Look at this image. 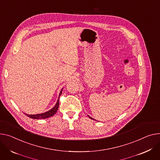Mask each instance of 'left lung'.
Masks as SVG:
<instances>
[{"mask_svg": "<svg viewBox=\"0 0 160 160\" xmlns=\"http://www.w3.org/2000/svg\"><path fill=\"white\" fill-rule=\"evenodd\" d=\"M88 117H89V118H90V119H92V120H95V119H92V118H91V117H90V116H89V115H88Z\"/></svg>", "mask_w": 160, "mask_h": 160, "instance_id": "1", "label": "left lung"}]
</instances>
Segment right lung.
<instances>
[{
    "mask_svg": "<svg viewBox=\"0 0 160 160\" xmlns=\"http://www.w3.org/2000/svg\"><path fill=\"white\" fill-rule=\"evenodd\" d=\"M62 89H63V88L61 89V91L60 92L59 96L62 94ZM59 99H58L57 101V103H56L55 105L52 109H50V110H48V111H47L46 112L41 113H38V114H34V115H29V114H27V113H25V114L27 116H28V118H32V119H47V118L52 117V116L54 115L56 113V112H57V111L58 110V108H59Z\"/></svg>",
    "mask_w": 160,
    "mask_h": 160,
    "instance_id": "add662e5",
    "label": "right lung"
}]
</instances>
